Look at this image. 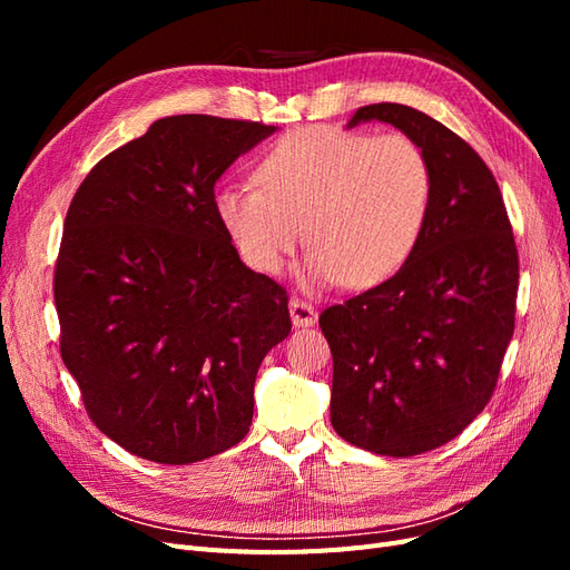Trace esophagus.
Returning a JSON list of instances; mask_svg holds the SVG:
<instances>
[{"label":"esophagus","mask_w":570,"mask_h":570,"mask_svg":"<svg viewBox=\"0 0 570 570\" xmlns=\"http://www.w3.org/2000/svg\"><path fill=\"white\" fill-rule=\"evenodd\" d=\"M289 316L297 327H312L318 321L316 308L299 297L289 299Z\"/></svg>","instance_id":"1"}]
</instances>
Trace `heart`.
Here are the masks:
<instances>
[{"instance_id": "heart-1", "label": "heart", "mask_w": 570, "mask_h": 570, "mask_svg": "<svg viewBox=\"0 0 570 570\" xmlns=\"http://www.w3.org/2000/svg\"><path fill=\"white\" fill-rule=\"evenodd\" d=\"M256 187H220L218 223L258 273H278L302 243L308 283L373 287L416 249L433 204V168L404 132L302 128L254 166Z\"/></svg>"}]
</instances>
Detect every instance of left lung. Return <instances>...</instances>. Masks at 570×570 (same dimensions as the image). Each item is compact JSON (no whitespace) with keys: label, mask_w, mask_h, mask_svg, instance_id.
<instances>
[{"label":"left lung","mask_w":570,"mask_h":570,"mask_svg":"<svg viewBox=\"0 0 570 570\" xmlns=\"http://www.w3.org/2000/svg\"><path fill=\"white\" fill-rule=\"evenodd\" d=\"M383 120L433 168V204L392 278L327 306L331 423L361 450L416 456L454 440L494 392L513 335L519 252L492 170L440 120L404 105L356 109L347 128Z\"/></svg>","instance_id":"1"}]
</instances>
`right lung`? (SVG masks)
Returning a JSON list of instances; mask_svg holds the SVG:
<instances>
[{
	"label": "right lung",
	"instance_id": "add662e5",
	"mask_svg": "<svg viewBox=\"0 0 570 570\" xmlns=\"http://www.w3.org/2000/svg\"><path fill=\"white\" fill-rule=\"evenodd\" d=\"M275 126L183 114L107 154L78 187L55 271L61 358L92 423L130 454L195 463L249 433L254 381L292 321L239 262L214 185Z\"/></svg>",
	"mask_w": 570,
	"mask_h": 570
}]
</instances>
